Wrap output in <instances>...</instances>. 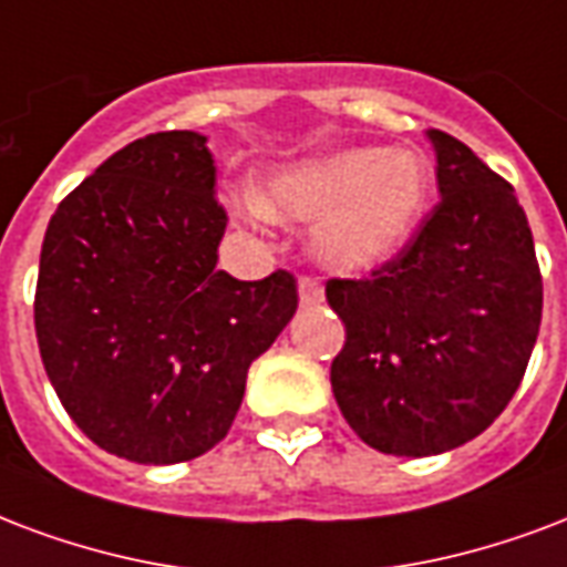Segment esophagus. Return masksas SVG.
Returning a JSON list of instances; mask_svg holds the SVG:
<instances>
[{
  "label": "esophagus",
  "mask_w": 567,
  "mask_h": 567,
  "mask_svg": "<svg viewBox=\"0 0 567 567\" xmlns=\"http://www.w3.org/2000/svg\"><path fill=\"white\" fill-rule=\"evenodd\" d=\"M300 302L302 306H318V302H323V285L318 276H300Z\"/></svg>",
  "instance_id": "esophagus-1"
}]
</instances>
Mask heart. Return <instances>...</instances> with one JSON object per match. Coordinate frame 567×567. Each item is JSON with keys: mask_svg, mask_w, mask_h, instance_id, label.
Here are the masks:
<instances>
[{"mask_svg": "<svg viewBox=\"0 0 567 567\" xmlns=\"http://www.w3.org/2000/svg\"><path fill=\"white\" fill-rule=\"evenodd\" d=\"M431 166L416 151L351 148L302 163L261 196L279 219L321 223L318 252L339 270H371L408 244L425 210Z\"/></svg>", "mask_w": 567, "mask_h": 567, "instance_id": "obj_1", "label": "heart"}]
</instances>
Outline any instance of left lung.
<instances>
[{
  "mask_svg": "<svg viewBox=\"0 0 567 567\" xmlns=\"http://www.w3.org/2000/svg\"><path fill=\"white\" fill-rule=\"evenodd\" d=\"M440 202L365 279H330L344 323L330 383L371 449L440 455L478 437L524 380L544 285L514 187L464 142L427 130Z\"/></svg>",
  "mask_w": 567,
  "mask_h": 567,
  "instance_id": "1",
  "label": "left lung"
}]
</instances>
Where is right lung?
I'll list each match as a JSON object with an SVG mask.
<instances>
[{
  "instance_id": "obj_1",
  "label": "right lung",
  "mask_w": 567,
  "mask_h": 567,
  "mask_svg": "<svg viewBox=\"0 0 567 567\" xmlns=\"http://www.w3.org/2000/svg\"><path fill=\"white\" fill-rule=\"evenodd\" d=\"M205 136L151 133L62 198L34 288L43 369L85 437L181 464L226 437L246 371L297 312V279L216 270L228 214Z\"/></svg>"
}]
</instances>
